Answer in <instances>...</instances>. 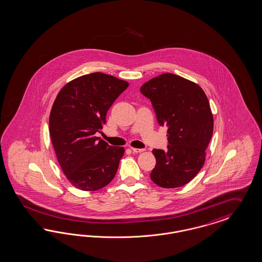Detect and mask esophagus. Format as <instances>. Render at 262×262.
Wrapping results in <instances>:
<instances>
[{
	"label": "esophagus",
	"instance_id": "obj_1",
	"mask_svg": "<svg viewBox=\"0 0 262 262\" xmlns=\"http://www.w3.org/2000/svg\"><path fill=\"white\" fill-rule=\"evenodd\" d=\"M132 151L134 152V153H141V152H143L144 150L143 149H137V148H132Z\"/></svg>",
	"mask_w": 262,
	"mask_h": 262
}]
</instances>
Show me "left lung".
<instances>
[{"label":"left lung","instance_id":"1","mask_svg":"<svg viewBox=\"0 0 262 262\" xmlns=\"http://www.w3.org/2000/svg\"><path fill=\"white\" fill-rule=\"evenodd\" d=\"M140 92L151 100L159 125L167 126V150L154 149L151 180L165 189L182 187L205 162L214 128L207 97L198 84L173 73L154 77Z\"/></svg>","mask_w":262,"mask_h":262}]
</instances>
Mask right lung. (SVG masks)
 Here are the masks:
<instances>
[{"label":"right lung","instance_id":"1","mask_svg":"<svg viewBox=\"0 0 262 262\" xmlns=\"http://www.w3.org/2000/svg\"><path fill=\"white\" fill-rule=\"evenodd\" d=\"M127 87L126 81L94 72L66 84L55 99L49 116L51 141L67 179L79 190H99L117 172L124 147L110 146L95 135Z\"/></svg>","mask_w":262,"mask_h":262}]
</instances>
